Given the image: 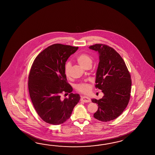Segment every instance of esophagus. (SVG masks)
Segmentation results:
<instances>
[{"label": "esophagus", "instance_id": "esophagus-1", "mask_svg": "<svg viewBox=\"0 0 155 155\" xmlns=\"http://www.w3.org/2000/svg\"><path fill=\"white\" fill-rule=\"evenodd\" d=\"M81 101L84 102H90L91 101L90 98H89V97H86V96H83V97H81Z\"/></svg>", "mask_w": 155, "mask_h": 155}]
</instances>
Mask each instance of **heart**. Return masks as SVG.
Segmentation results:
<instances>
[{
    "label": "heart",
    "instance_id": "heart-1",
    "mask_svg": "<svg viewBox=\"0 0 155 155\" xmlns=\"http://www.w3.org/2000/svg\"><path fill=\"white\" fill-rule=\"evenodd\" d=\"M77 61L83 67L86 68L87 65H91L92 63V58L91 57L86 53H82L78 55L77 58ZM71 68V64L69 62H67L64 67L65 74L66 76H69V72ZM76 90L77 91L83 94H86L89 92L90 90V85L88 83L83 82V83H79L76 86Z\"/></svg>",
    "mask_w": 155,
    "mask_h": 155
}]
</instances>
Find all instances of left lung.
<instances>
[{"label":"left lung","mask_w":155,"mask_h":155,"mask_svg":"<svg viewBox=\"0 0 155 155\" xmlns=\"http://www.w3.org/2000/svg\"><path fill=\"white\" fill-rule=\"evenodd\" d=\"M89 48L98 51L100 55L95 87L104 94L100 100H91L98 106L94 117L102 121L113 120L123 113L128 104L132 86L130 74L123 58L113 48L96 44Z\"/></svg>","instance_id":"left-lung-1"}]
</instances>
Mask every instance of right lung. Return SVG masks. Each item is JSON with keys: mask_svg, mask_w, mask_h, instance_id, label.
<instances>
[{"mask_svg": "<svg viewBox=\"0 0 155 155\" xmlns=\"http://www.w3.org/2000/svg\"><path fill=\"white\" fill-rule=\"evenodd\" d=\"M78 47L55 44L42 51L35 58L28 75L31 100L38 115L46 123L59 125L67 120L78 103V94L72 92L65 74V62ZM69 93L63 100L61 94Z\"/></svg>", "mask_w": 155, "mask_h": 155, "instance_id": "right-lung-1", "label": "right lung"}]
</instances>
